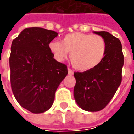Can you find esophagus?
Returning <instances> with one entry per match:
<instances>
[{
    "label": "esophagus",
    "mask_w": 134,
    "mask_h": 134,
    "mask_svg": "<svg viewBox=\"0 0 134 134\" xmlns=\"http://www.w3.org/2000/svg\"><path fill=\"white\" fill-rule=\"evenodd\" d=\"M68 73H69V75H73V74H74L73 71L71 69H68Z\"/></svg>",
    "instance_id": "1"
}]
</instances>
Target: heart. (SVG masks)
Wrapping results in <instances>:
<instances>
[{
  "label": "heart",
  "instance_id": "heart-1",
  "mask_svg": "<svg viewBox=\"0 0 134 134\" xmlns=\"http://www.w3.org/2000/svg\"><path fill=\"white\" fill-rule=\"evenodd\" d=\"M49 49L58 61H63L70 53V60L76 69L88 71L98 66L104 58L107 42L98 35L73 33L65 35L62 42L51 41Z\"/></svg>",
  "mask_w": 134,
  "mask_h": 134
}]
</instances>
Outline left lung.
I'll list each match as a JSON object with an SVG mask.
<instances>
[{
	"label": "left lung",
	"instance_id": "left-lung-1",
	"mask_svg": "<svg viewBox=\"0 0 134 134\" xmlns=\"http://www.w3.org/2000/svg\"><path fill=\"white\" fill-rule=\"evenodd\" d=\"M94 33L106 40L104 58L92 69L74 73L75 100L80 108L90 112L101 110L109 104L121 84L124 65L120 40L108 32Z\"/></svg>",
	"mask_w": 134,
	"mask_h": 134
}]
</instances>
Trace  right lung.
Returning a JSON list of instances; mask_svg holds the SVG:
<instances>
[{"label": "right lung", "instance_id": "add662e5", "mask_svg": "<svg viewBox=\"0 0 134 134\" xmlns=\"http://www.w3.org/2000/svg\"><path fill=\"white\" fill-rule=\"evenodd\" d=\"M53 30L25 28L11 45L10 83L18 104L33 113L51 108L56 90L68 74L66 65L54 58L49 43L57 36Z\"/></svg>", "mask_w": 134, "mask_h": 134}]
</instances>
